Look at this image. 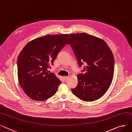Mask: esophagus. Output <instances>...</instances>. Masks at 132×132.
I'll list each match as a JSON object with an SVG mask.
<instances>
[{"label":"esophagus","mask_w":132,"mask_h":132,"mask_svg":"<svg viewBox=\"0 0 132 132\" xmlns=\"http://www.w3.org/2000/svg\"><path fill=\"white\" fill-rule=\"evenodd\" d=\"M69 78V77L68 76H65V77H64V79H65V80L66 82H67V81L68 80Z\"/></svg>","instance_id":"1"}]
</instances>
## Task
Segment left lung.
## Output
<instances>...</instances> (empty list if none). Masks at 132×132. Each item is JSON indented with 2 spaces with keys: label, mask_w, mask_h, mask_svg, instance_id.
Masks as SVG:
<instances>
[{
  "label": "left lung",
  "mask_w": 132,
  "mask_h": 132,
  "mask_svg": "<svg viewBox=\"0 0 132 132\" xmlns=\"http://www.w3.org/2000/svg\"><path fill=\"white\" fill-rule=\"evenodd\" d=\"M67 41L79 66L85 65L82 73L77 75L78 84L72 92L84 101L99 99L112 81L115 61L111 50L104 40L85 33L69 34Z\"/></svg>",
  "instance_id": "1"
}]
</instances>
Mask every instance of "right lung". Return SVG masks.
<instances>
[{"mask_svg":"<svg viewBox=\"0 0 132 132\" xmlns=\"http://www.w3.org/2000/svg\"><path fill=\"white\" fill-rule=\"evenodd\" d=\"M68 34L46 35L35 39L22 50L17 58L20 86L29 98L45 101L56 93L61 82L48 71L65 46Z\"/></svg>","mask_w":132,"mask_h":132,"instance_id":"right-lung-1","label":"right lung"}]
</instances>
